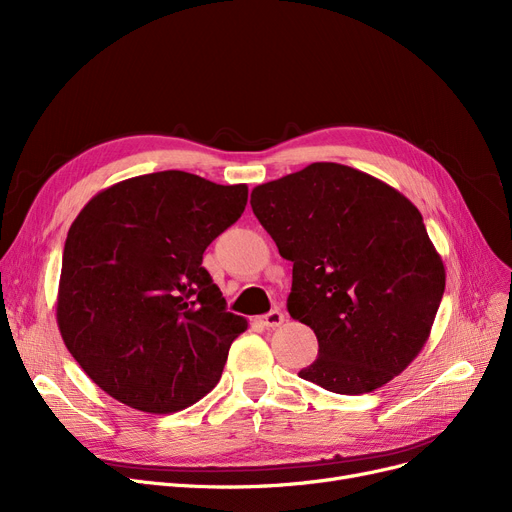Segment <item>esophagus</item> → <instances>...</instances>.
Listing matches in <instances>:
<instances>
[{
    "label": "esophagus",
    "instance_id": "esophagus-1",
    "mask_svg": "<svg viewBox=\"0 0 512 512\" xmlns=\"http://www.w3.org/2000/svg\"><path fill=\"white\" fill-rule=\"evenodd\" d=\"M261 321H263V326H267V328H278V326L284 324V313L280 309H272L270 313H265L261 317Z\"/></svg>",
    "mask_w": 512,
    "mask_h": 512
}]
</instances>
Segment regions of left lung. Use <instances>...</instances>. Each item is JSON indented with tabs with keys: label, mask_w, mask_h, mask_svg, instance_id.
<instances>
[{
	"label": "left lung",
	"mask_w": 512,
	"mask_h": 512,
	"mask_svg": "<svg viewBox=\"0 0 512 512\" xmlns=\"http://www.w3.org/2000/svg\"><path fill=\"white\" fill-rule=\"evenodd\" d=\"M251 207L292 261L290 317L319 342L301 378L365 394L405 371L446 286L419 209L386 182L332 161L255 186Z\"/></svg>",
	"instance_id": "8db88e82"
}]
</instances>
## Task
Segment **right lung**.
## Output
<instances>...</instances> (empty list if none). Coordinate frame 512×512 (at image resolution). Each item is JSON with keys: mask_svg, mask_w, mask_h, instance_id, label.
<instances>
[{"mask_svg": "<svg viewBox=\"0 0 512 512\" xmlns=\"http://www.w3.org/2000/svg\"><path fill=\"white\" fill-rule=\"evenodd\" d=\"M247 184L166 170L97 193L68 230L58 328L89 378L137 411L168 415L220 382L247 319L203 267L245 211Z\"/></svg>", "mask_w": 512, "mask_h": 512, "instance_id": "1", "label": "right lung"}]
</instances>
